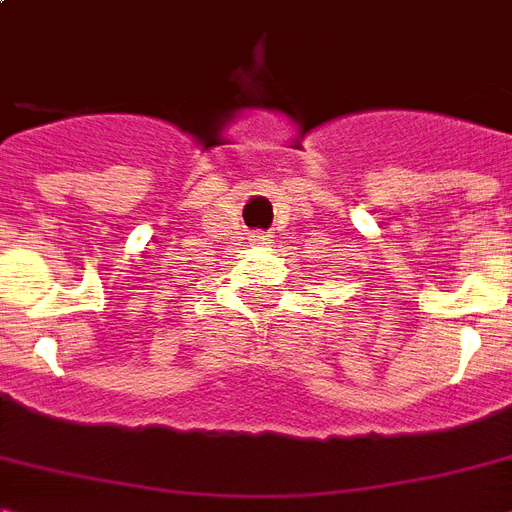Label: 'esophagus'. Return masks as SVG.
<instances>
[{"label": "esophagus", "instance_id": "34e87169", "mask_svg": "<svg viewBox=\"0 0 512 512\" xmlns=\"http://www.w3.org/2000/svg\"><path fill=\"white\" fill-rule=\"evenodd\" d=\"M249 241H252L255 247H268V244H271V233H265V231L249 233Z\"/></svg>", "mask_w": 512, "mask_h": 512}]
</instances>
